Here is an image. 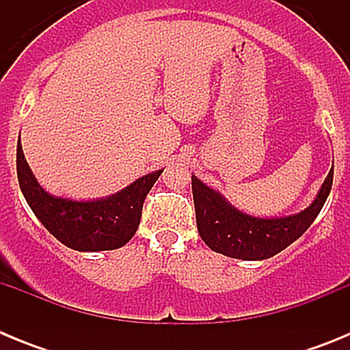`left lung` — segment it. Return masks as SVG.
Returning a JSON list of instances; mask_svg holds the SVG:
<instances>
[{
  "label": "left lung",
  "instance_id": "left-lung-1",
  "mask_svg": "<svg viewBox=\"0 0 350 350\" xmlns=\"http://www.w3.org/2000/svg\"><path fill=\"white\" fill-rule=\"evenodd\" d=\"M333 168L310 206L295 215L261 219L240 212L221 193L193 175L196 224L203 242L219 254L243 261H259L279 254L310 228L332 191Z\"/></svg>",
  "mask_w": 350,
  "mask_h": 350
}]
</instances>
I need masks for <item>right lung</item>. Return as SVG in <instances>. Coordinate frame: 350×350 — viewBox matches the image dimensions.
I'll use <instances>...</instances> for the list:
<instances>
[{
    "instance_id": "1",
    "label": "right lung",
    "mask_w": 350,
    "mask_h": 350,
    "mask_svg": "<svg viewBox=\"0 0 350 350\" xmlns=\"http://www.w3.org/2000/svg\"><path fill=\"white\" fill-rule=\"evenodd\" d=\"M159 172L144 175L112 196L75 202L52 196L35 178L17 142V178L21 191L38 221L61 243L80 252L113 250L126 245L137 233L145 196L159 178Z\"/></svg>"
}]
</instances>
